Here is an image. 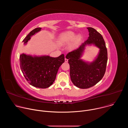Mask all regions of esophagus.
Returning a JSON list of instances; mask_svg holds the SVG:
<instances>
[{
  "mask_svg": "<svg viewBox=\"0 0 128 128\" xmlns=\"http://www.w3.org/2000/svg\"><path fill=\"white\" fill-rule=\"evenodd\" d=\"M68 60L65 57V62H68Z\"/></svg>",
  "mask_w": 128,
  "mask_h": 128,
  "instance_id": "1",
  "label": "esophagus"
}]
</instances>
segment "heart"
<instances>
[{
	"label": "heart",
	"instance_id": "heart-1",
	"mask_svg": "<svg viewBox=\"0 0 128 128\" xmlns=\"http://www.w3.org/2000/svg\"><path fill=\"white\" fill-rule=\"evenodd\" d=\"M81 37L80 35L76 36V34L72 32H67L62 33L59 36V42L63 45L69 44L72 42V48H76L80 42Z\"/></svg>",
	"mask_w": 128,
	"mask_h": 128
}]
</instances>
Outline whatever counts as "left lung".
<instances>
[{
  "label": "left lung",
  "instance_id": "left-lung-1",
  "mask_svg": "<svg viewBox=\"0 0 128 128\" xmlns=\"http://www.w3.org/2000/svg\"><path fill=\"white\" fill-rule=\"evenodd\" d=\"M87 29L89 32L88 40L66 56L70 65L71 80L80 88H90L100 82L105 73L107 62V50L102 36L92 27ZM92 44L100 48L99 53L93 62H86L81 57L86 46Z\"/></svg>",
  "mask_w": 128,
  "mask_h": 128
}]
</instances>
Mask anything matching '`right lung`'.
Returning a JSON list of instances; mask_svg holds the SVG:
<instances>
[{
	"label": "right lung",
	"instance_id": "right-lung-1",
	"mask_svg": "<svg viewBox=\"0 0 128 128\" xmlns=\"http://www.w3.org/2000/svg\"><path fill=\"white\" fill-rule=\"evenodd\" d=\"M41 29L36 28L32 30L23 40L24 44H26L31 36ZM64 61V54L56 58L33 56L24 53L20 56V68L26 80L31 86L42 88H48L53 84L60 66Z\"/></svg>",
	"mask_w": 128,
	"mask_h": 128
}]
</instances>
